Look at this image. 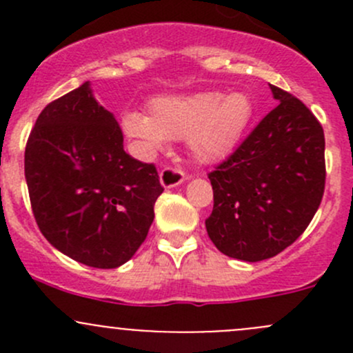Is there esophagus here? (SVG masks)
Instances as JSON below:
<instances>
[{
  "label": "esophagus",
  "mask_w": 353,
  "mask_h": 353,
  "mask_svg": "<svg viewBox=\"0 0 353 353\" xmlns=\"http://www.w3.org/2000/svg\"><path fill=\"white\" fill-rule=\"evenodd\" d=\"M159 177H160V184H162L165 190H170V188L179 186V184H183L184 181L188 179L186 174H184L183 170L172 169V167H165V169L160 172Z\"/></svg>",
  "instance_id": "obj_1"
}]
</instances>
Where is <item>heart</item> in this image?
Instances as JSON below:
<instances>
[{
    "label": "heart",
    "instance_id": "b5f03b06",
    "mask_svg": "<svg viewBox=\"0 0 353 353\" xmlns=\"http://www.w3.org/2000/svg\"><path fill=\"white\" fill-rule=\"evenodd\" d=\"M148 109L150 116L138 110L123 114L126 138L147 154L162 150L169 140H188L191 155L201 163L232 154L254 117V101L244 90L159 97Z\"/></svg>",
    "mask_w": 353,
    "mask_h": 353
}]
</instances>
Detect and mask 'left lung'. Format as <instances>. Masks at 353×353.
Here are the masks:
<instances>
[{"label":"left lung","mask_w":353,"mask_h":353,"mask_svg":"<svg viewBox=\"0 0 353 353\" xmlns=\"http://www.w3.org/2000/svg\"><path fill=\"white\" fill-rule=\"evenodd\" d=\"M279 105L208 174L213 212L206 232L220 252L263 261L288 248L325 193V133L299 99L270 85Z\"/></svg>","instance_id":"left-lung-1"}]
</instances>
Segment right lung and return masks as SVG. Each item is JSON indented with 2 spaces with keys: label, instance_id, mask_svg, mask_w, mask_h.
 <instances>
[{
  "label": "right lung",
  "instance_id": "obj_1",
  "mask_svg": "<svg viewBox=\"0 0 353 353\" xmlns=\"http://www.w3.org/2000/svg\"><path fill=\"white\" fill-rule=\"evenodd\" d=\"M25 179L42 236L74 261L104 270L133 258L163 191L155 167L124 152L123 131L90 81L39 114Z\"/></svg>",
  "mask_w": 353,
  "mask_h": 353
}]
</instances>
